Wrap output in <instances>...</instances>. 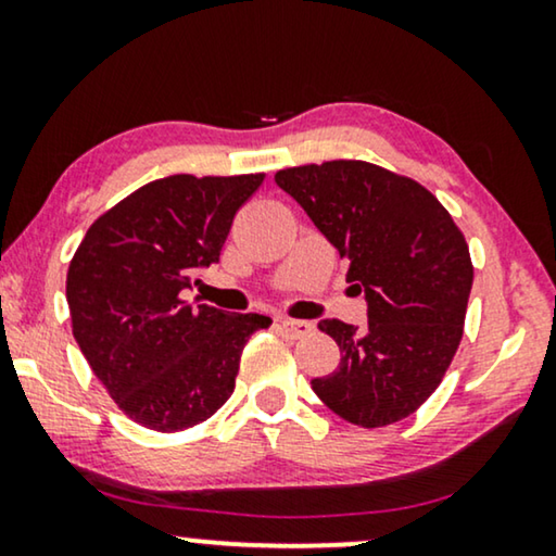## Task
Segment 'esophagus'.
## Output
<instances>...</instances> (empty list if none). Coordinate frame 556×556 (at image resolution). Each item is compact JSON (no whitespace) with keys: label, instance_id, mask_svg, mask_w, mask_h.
Returning <instances> with one entry per match:
<instances>
[{"label":"esophagus","instance_id":"obj_1","mask_svg":"<svg viewBox=\"0 0 556 556\" xmlns=\"http://www.w3.org/2000/svg\"><path fill=\"white\" fill-rule=\"evenodd\" d=\"M280 331L291 339H303L314 331V326L308 321H299V318H283V321H280Z\"/></svg>","mask_w":556,"mask_h":556}]
</instances>
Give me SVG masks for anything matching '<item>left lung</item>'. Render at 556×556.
<instances>
[{
    "instance_id": "1",
    "label": "left lung",
    "mask_w": 556,
    "mask_h": 556,
    "mask_svg": "<svg viewBox=\"0 0 556 556\" xmlns=\"http://www.w3.org/2000/svg\"><path fill=\"white\" fill-rule=\"evenodd\" d=\"M276 185L349 261L367 326L324 318L341 362L311 387L359 428L413 415L438 390L463 337L473 265L447 210L417 181L369 162L293 166Z\"/></svg>"
}]
</instances>
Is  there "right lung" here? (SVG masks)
I'll use <instances>...</instances> for the list:
<instances>
[{
    "label": "right lung",
    "mask_w": 556,
    "mask_h": 556,
    "mask_svg": "<svg viewBox=\"0 0 556 556\" xmlns=\"http://www.w3.org/2000/svg\"><path fill=\"white\" fill-rule=\"evenodd\" d=\"M265 174H172L149 181L88 227L67 268L73 337L93 375L134 422L177 432L200 425L235 390L261 314L181 299L219 261L235 212ZM197 301V299H194Z\"/></svg>",
    "instance_id": "1"
}]
</instances>
